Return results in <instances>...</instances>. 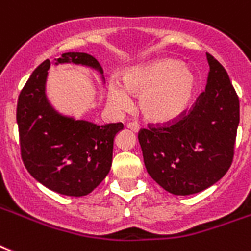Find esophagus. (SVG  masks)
I'll use <instances>...</instances> for the list:
<instances>
[{
	"mask_svg": "<svg viewBox=\"0 0 251 251\" xmlns=\"http://www.w3.org/2000/svg\"><path fill=\"white\" fill-rule=\"evenodd\" d=\"M127 128L128 129H131L132 132H136L137 133L138 131H140V126H138L136 122H131V123H128L127 124Z\"/></svg>",
	"mask_w": 251,
	"mask_h": 251,
	"instance_id": "esophagus-1",
	"label": "esophagus"
}]
</instances>
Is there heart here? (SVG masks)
I'll return each mask as SVG.
<instances>
[{
	"label": "heart",
	"mask_w": 251,
	"mask_h": 251,
	"mask_svg": "<svg viewBox=\"0 0 251 251\" xmlns=\"http://www.w3.org/2000/svg\"><path fill=\"white\" fill-rule=\"evenodd\" d=\"M120 84L107 87V102L113 109L127 111L132 106L129 94L140 96L138 107L146 120L170 124L188 111L197 79L189 66L176 59H157L126 69Z\"/></svg>",
	"instance_id": "obj_1"
}]
</instances>
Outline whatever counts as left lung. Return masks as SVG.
<instances>
[{
    "label": "left lung",
    "mask_w": 251,
    "mask_h": 251,
    "mask_svg": "<svg viewBox=\"0 0 251 251\" xmlns=\"http://www.w3.org/2000/svg\"><path fill=\"white\" fill-rule=\"evenodd\" d=\"M206 55L207 83L190 113L171 126L138 133L146 171L175 196L210 188L227 174L233 159L240 102L227 71Z\"/></svg>",
    "instance_id": "8db88e82"
}]
</instances>
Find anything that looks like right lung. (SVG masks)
Here are the masks:
<instances>
[{"mask_svg": "<svg viewBox=\"0 0 251 251\" xmlns=\"http://www.w3.org/2000/svg\"><path fill=\"white\" fill-rule=\"evenodd\" d=\"M76 65L103 72L87 53H63L46 59L32 72L22 89L17 106L22 159L40 184L55 193L83 197L105 179L113 162L114 138L122 123L98 126L54 109L46 96L50 66Z\"/></svg>", "mask_w": 251, "mask_h": 251, "instance_id": "add662e5", "label": "right lung"}]
</instances>
